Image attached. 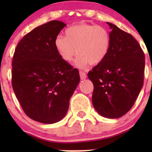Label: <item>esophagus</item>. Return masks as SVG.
Masks as SVG:
<instances>
[{
    "mask_svg": "<svg viewBox=\"0 0 152 152\" xmlns=\"http://www.w3.org/2000/svg\"><path fill=\"white\" fill-rule=\"evenodd\" d=\"M79 74H80V78H81V80H83L85 79V78H86V73L83 72V71H80L79 72Z\"/></svg>",
    "mask_w": 152,
    "mask_h": 152,
    "instance_id": "esophagus-1",
    "label": "esophagus"
}]
</instances>
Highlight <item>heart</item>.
Instances as JSON below:
<instances>
[{
  "label": "heart",
  "mask_w": 152,
  "mask_h": 152,
  "mask_svg": "<svg viewBox=\"0 0 152 152\" xmlns=\"http://www.w3.org/2000/svg\"><path fill=\"white\" fill-rule=\"evenodd\" d=\"M65 34L66 37L58 36L55 38L54 46L66 62L72 61L77 52L75 64L85 69L89 64H100L107 55L111 39L109 32L102 26L80 23L68 28Z\"/></svg>",
  "instance_id": "obj_1"
}]
</instances>
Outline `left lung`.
<instances>
[{"label": "left lung", "mask_w": 152, "mask_h": 152, "mask_svg": "<svg viewBox=\"0 0 152 152\" xmlns=\"http://www.w3.org/2000/svg\"><path fill=\"white\" fill-rule=\"evenodd\" d=\"M110 46L105 58L88 73L92 104L101 116L117 118L133 106L144 84L145 56L132 35L107 22Z\"/></svg>", "instance_id": "1"}]
</instances>
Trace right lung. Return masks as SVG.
Wrapping results in <instances>:
<instances>
[{
    "label": "right lung",
    "instance_id": "1",
    "mask_svg": "<svg viewBox=\"0 0 152 152\" xmlns=\"http://www.w3.org/2000/svg\"><path fill=\"white\" fill-rule=\"evenodd\" d=\"M66 26L51 20L36 27L17 45L12 62V86L23 110L47 124L66 116L80 81L78 69L63 60L54 46Z\"/></svg>",
    "mask_w": 152,
    "mask_h": 152
}]
</instances>
